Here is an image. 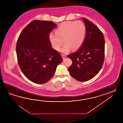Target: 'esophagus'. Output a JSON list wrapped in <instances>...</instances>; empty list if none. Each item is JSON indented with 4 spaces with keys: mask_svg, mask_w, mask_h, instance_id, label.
<instances>
[{
    "mask_svg": "<svg viewBox=\"0 0 123 123\" xmlns=\"http://www.w3.org/2000/svg\"><path fill=\"white\" fill-rule=\"evenodd\" d=\"M62 56L63 59H64L66 57V55H64V54H63V55H62Z\"/></svg>",
    "mask_w": 123,
    "mask_h": 123,
    "instance_id": "34e87169",
    "label": "esophagus"
}]
</instances>
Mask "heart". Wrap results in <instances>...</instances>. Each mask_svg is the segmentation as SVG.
Instances as JSON below:
<instances>
[{
	"instance_id": "heart-1",
	"label": "heart",
	"mask_w": 123,
	"mask_h": 123,
	"mask_svg": "<svg viewBox=\"0 0 123 123\" xmlns=\"http://www.w3.org/2000/svg\"><path fill=\"white\" fill-rule=\"evenodd\" d=\"M86 33V28L82 21H67L61 24L55 31L50 33L49 39L53 48L59 50L63 44L60 52L67 53L73 48L78 49L82 45Z\"/></svg>"
}]
</instances>
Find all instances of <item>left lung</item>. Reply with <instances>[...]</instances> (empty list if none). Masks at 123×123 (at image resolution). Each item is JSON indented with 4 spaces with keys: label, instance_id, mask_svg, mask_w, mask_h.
<instances>
[{
    "label": "left lung",
    "instance_id": "8db88e82",
    "mask_svg": "<svg viewBox=\"0 0 123 123\" xmlns=\"http://www.w3.org/2000/svg\"><path fill=\"white\" fill-rule=\"evenodd\" d=\"M86 28L85 40L80 48L68 55L73 61L68 71L71 76L79 81L91 79L103 65L105 40L103 33L95 25L82 18Z\"/></svg>",
    "mask_w": 123,
    "mask_h": 123
}]
</instances>
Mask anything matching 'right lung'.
<instances>
[{
	"label": "right lung",
	"mask_w": 123,
	"mask_h": 123,
	"mask_svg": "<svg viewBox=\"0 0 123 123\" xmlns=\"http://www.w3.org/2000/svg\"><path fill=\"white\" fill-rule=\"evenodd\" d=\"M57 25L50 21L34 20L25 27L18 37L16 52L24 75L33 83H46L53 77L62 58L51 47L50 32Z\"/></svg>",
	"instance_id": "1"
}]
</instances>
